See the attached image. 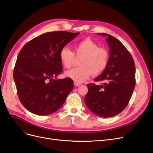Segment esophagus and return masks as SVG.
Masks as SVG:
<instances>
[{
    "instance_id": "esophagus-1",
    "label": "esophagus",
    "mask_w": 153,
    "mask_h": 153,
    "mask_svg": "<svg viewBox=\"0 0 153 153\" xmlns=\"http://www.w3.org/2000/svg\"><path fill=\"white\" fill-rule=\"evenodd\" d=\"M74 85H75V87H78V86H79V85H81V84H79V83H77V82H74Z\"/></svg>"
}]
</instances>
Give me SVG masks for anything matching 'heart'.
<instances>
[{"label":"heart","instance_id":"1","mask_svg":"<svg viewBox=\"0 0 153 153\" xmlns=\"http://www.w3.org/2000/svg\"><path fill=\"white\" fill-rule=\"evenodd\" d=\"M74 52L68 47H63L59 53V58L62 65L71 68L75 62V56L82 57L81 66L73 68L65 73L68 78L77 83L87 80L91 75H98L103 72L108 66L109 52L106 48L99 47V45L90 39L83 40L75 45Z\"/></svg>","mask_w":153,"mask_h":153}]
</instances>
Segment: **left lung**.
Returning <instances> with one entry per match:
<instances>
[{
    "mask_svg": "<svg viewBox=\"0 0 153 153\" xmlns=\"http://www.w3.org/2000/svg\"><path fill=\"white\" fill-rule=\"evenodd\" d=\"M105 39L110 51L108 66L94 81L103 85L87 84L85 103L92 113L102 117L117 115L126 107L135 86V65L131 53L112 36L97 33Z\"/></svg>",
    "mask_w": 153,
    "mask_h": 153,
    "instance_id": "8db88e82",
    "label": "left lung"
}]
</instances>
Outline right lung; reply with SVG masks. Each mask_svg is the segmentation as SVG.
<instances>
[{
  "label": "right lung",
  "instance_id": "add662e5",
  "mask_svg": "<svg viewBox=\"0 0 153 153\" xmlns=\"http://www.w3.org/2000/svg\"><path fill=\"white\" fill-rule=\"evenodd\" d=\"M78 32H48L27 43L18 53L13 78L23 106L36 115L56 112L73 89L69 78L55 79L62 71L61 50Z\"/></svg>",
  "mask_w": 153,
  "mask_h": 153
}]
</instances>
